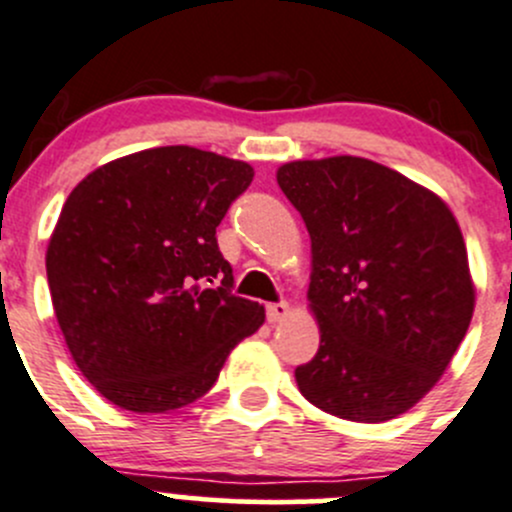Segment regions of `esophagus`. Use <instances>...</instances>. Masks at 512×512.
<instances>
[{
	"mask_svg": "<svg viewBox=\"0 0 512 512\" xmlns=\"http://www.w3.org/2000/svg\"><path fill=\"white\" fill-rule=\"evenodd\" d=\"M289 304L287 302H275V304H267V319H270L272 324L277 322H285V319L289 317Z\"/></svg>",
	"mask_w": 512,
	"mask_h": 512,
	"instance_id": "obj_1",
	"label": "esophagus"
}]
</instances>
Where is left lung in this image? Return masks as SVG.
I'll use <instances>...</instances> for the list:
<instances>
[{
	"mask_svg": "<svg viewBox=\"0 0 512 512\" xmlns=\"http://www.w3.org/2000/svg\"><path fill=\"white\" fill-rule=\"evenodd\" d=\"M277 183L312 240L319 352L294 379L309 404L381 423L451 364L476 307L466 242L433 190L369 158L292 160Z\"/></svg>",
	"mask_w": 512,
	"mask_h": 512,
	"instance_id": "8db88e82",
	"label": "left lung"
}]
</instances>
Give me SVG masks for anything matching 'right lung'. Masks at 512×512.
Instances as JSON below:
<instances>
[{"label":"right lung","mask_w":512,"mask_h":512,"mask_svg":"<svg viewBox=\"0 0 512 512\" xmlns=\"http://www.w3.org/2000/svg\"><path fill=\"white\" fill-rule=\"evenodd\" d=\"M252 175L245 160L163 146L91 170L66 198L46 247L51 304L79 371L118 409L193 404L265 322L230 292L215 237Z\"/></svg>","instance_id":"add662e5"}]
</instances>
